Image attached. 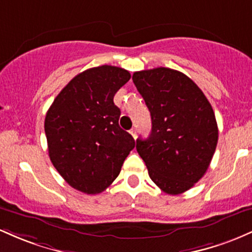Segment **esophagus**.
Returning <instances> with one entry per match:
<instances>
[{"label":"esophagus","mask_w":252,"mask_h":252,"mask_svg":"<svg viewBox=\"0 0 252 252\" xmlns=\"http://www.w3.org/2000/svg\"><path fill=\"white\" fill-rule=\"evenodd\" d=\"M129 133H131V134H132V137H133L134 139H135V138H137V133H138V131H137V127H132V128H131V131H129Z\"/></svg>","instance_id":"esophagus-1"}]
</instances>
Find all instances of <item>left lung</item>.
<instances>
[{"instance_id":"left-lung-1","label":"left lung","mask_w":252,"mask_h":252,"mask_svg":"<svg viewBox=\"0 0 252 252\" xmlns=\"http://www.w3.org/2000/svg\"><path fill=\"white\" fill-rule=\"evenodd\" d=\"M132 80L152 120L148 139H137L138 154L164 193H185L205 175L216 151L213 108L202 90L177 70H143Z\"/></svg>"}]
</instances>
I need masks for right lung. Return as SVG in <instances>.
<instances>
[{
  "instance_id": "obj_1",
  "label": "right lung",
  "mask_w": 252,
  "mask_h": 252,
  "mask_svg": "<svg viewBox=\"0 0 252 252\" xmlns=\"http://www.w3.org/2000/svg\"><path fill=\"white\" fill-rule=\"evenodd\" d=\"M131 78L112 65L86 70L72 78L45 118L49 156L61 176L86 194L112 185L135 141L119 126L115 93Z\"/></svg>"
}]
</instances>
